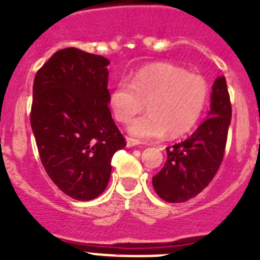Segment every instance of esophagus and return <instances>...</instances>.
<instances>
[{
    "mask_svg": "<svg viewBox=\"0 0 260 260\" xmlns=\"http://www.w3.org/2000/svg\"><path fill=\"white\" fill-rule=\"evenodd\" d=\"M138 144H139V142L133 139V138H127V139H126V147H127V148H132V147L138 146Z\"/></svg>",
    "mask_w": 260,
    "mask_h": 260,
    "instance_id": "obj_1",
    "label": "esophagus"
}]
</instances>
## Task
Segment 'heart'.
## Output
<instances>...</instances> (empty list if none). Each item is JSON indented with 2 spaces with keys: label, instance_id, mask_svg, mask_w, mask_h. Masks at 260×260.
<instances>
[{
  "label": "heart",
  "instance_id": "heart-1",
  "mask_svg": "<svg viewBox=\"0 0 260 260\" xmlns=\"http://www.w3.org/2000/svg\"><path fill=\"white\" fill-rule=\"evenodd\" d=\"M210 96L207 80L172 63H152L138 70L127 82L110 91L109 104L116 119L130 123L146 103L150 113L135 119L128 133L150 141L167 133L176 138L191 130L203 114Z\"/></svg>",
  "mask_w": 260,
  "mask_h": 260
}]
</instances>
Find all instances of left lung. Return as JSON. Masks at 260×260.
Returning <instances> with one entry per match:
<instances>
[{
    "mask_svg": "<svg viewBox=\"0 0 260 260\" xmlns=\"http://www.w3.org/2000/svg\"><path fill=\"white\" fill-rule=\"evenodd\" d=\"M232 119L231 98L224 75L215 79L207 119L181 143L167 148V161L152 185L168 203H181L203 191L219 171Z\"/></svg>",
    "mask_w": 260,
    "mask_h": 260,
    "instance_id": "left-lung-1",
    "label": "left lung"
}]
</instances>
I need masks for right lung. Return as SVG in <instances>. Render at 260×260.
I'll return each mask as SVG.
<instances>
[{
  "instance_id": "right-lung-1",
  "label": "right lung",
  "mask_w": 260,
  "mask_h": 260,
  "mask_svg": "<svg viewBox=\"0 0 260 260\" xmlns=\"http://www.w3.org/2000/svg\"><path fill=\"white\" fill-rule=\"evenodd\" d=\"M108 61L77 48L56 52L34 80L31 127L45 172L70 198L107 189L114 152L126 146L114 123Z\"/></svg>"
}]
</instances>
